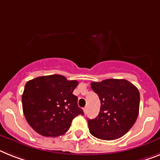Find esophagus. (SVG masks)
Returning a JSON list of instances; mask_svg holds the SVG:
<instances>
[{
  "instance_id": "34e87169",
  "label": "esophagus",
  "mask_w": 160,
  "mask_h": 160,
  "mask_svg": "<svg viewBox=\"0 0 160 160\" xmlns=\"http://www.w3.org/2000/svg\"><path fill=\"white\" fill-rule=\"evenodd\" d=\"M83 111H84V114H86L87 111H88V109H87V107H84V108H83Z\"/></svg>"
}]
</instances>
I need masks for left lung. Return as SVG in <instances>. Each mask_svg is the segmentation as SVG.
I'll return each instance as SVG.
<instances>
[{"mask_svg": "<svg viewBox=\"0 0 160 160\" xmlns=\"http://www.w3.org/2000/svg\"><path fill=\"white\" fill-rule=\"evenodd\" d=\"M91 88L98 95V115L88 119L90 133L102 140L121 138L136 122L139 113L140 93L138 88L124 79H107L92 82Z\"/></svg>", "mask_w": 160, "mask_h": 160, "instance_id": "1", "label": "left lung"}]
</instances>
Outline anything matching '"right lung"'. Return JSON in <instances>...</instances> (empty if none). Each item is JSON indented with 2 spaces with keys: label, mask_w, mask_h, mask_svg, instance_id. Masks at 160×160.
Segmentation results:
<instances>
[{
  "label": "right lung",
  "mask_w": 160,
  "mask_h": 160,
  "mask_svg": "<svg viewBox=\"0 0 160 160\" xmlns=\"http://www.w3.org/2000/svg\"><path fill=\"white\" fill-rule=\"evenodd\" d=\"M76 80H68L61 75L35 78L26 83L22 95V111L28 124L44 137L63 135L72 119L84 115L78 107V98L72 93Z\"/></svg>",
  "instance_id": "right-lung-1"
}]
</instances>
